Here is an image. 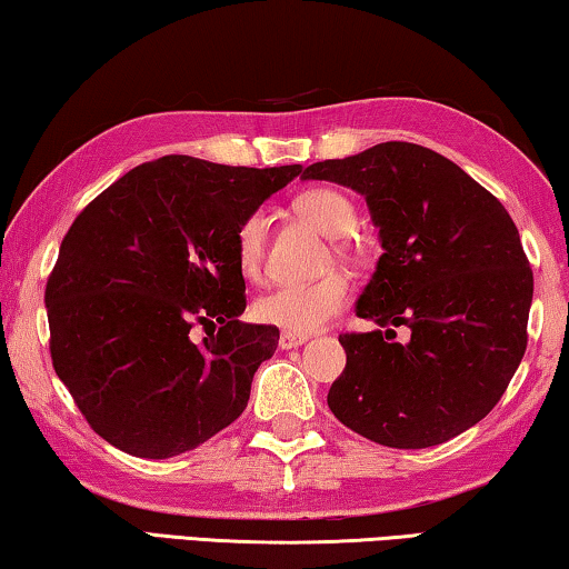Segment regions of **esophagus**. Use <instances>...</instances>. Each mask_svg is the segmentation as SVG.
<instances>
[{
  "instance_id": "34e87169",
  "label": "esophagus",
  "mask_w": 569,
  "mask_h": 569,
  "mask_svg": "<svg viewBox=\"0 0 569 569\" xmlns=\"http://www.w3.org/2000/svg\"><path fill=\"white\" fill-rule=\"evenodd\" d=\"M310 340V335H297V332H282L279 335V348L282 350H292V348H300L305 342Z\"/></svg>"
}]
</instances>
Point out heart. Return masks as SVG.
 <instances>
[{
    "label": "heart",
    "instance_id": "b5f03b06",
    "mask_svg": "<svg viewBox=\"0 0 569 569\" xmlns=\"http://www.w3.org/2000/svg\"><path fill=\"white\" fill-rule=\"evenodd\" d=\"M295 211L320 231V234L338 239L332 244L335 257L342 262L358 257L356 247L342 237L356 227V209L332 189H310L295 199ZM267 231L269 221L264 211H251L237 229V262L247 279H259L264 272L267 257ZM350 300V279L342 272H330L315 282L302 284H279L264 292L254 302L257 320L287 332L310 335L328 325L335 315Z\"/></svg>",
    "mask_w": 569,
    "mask_h": 569
}]
</instances>
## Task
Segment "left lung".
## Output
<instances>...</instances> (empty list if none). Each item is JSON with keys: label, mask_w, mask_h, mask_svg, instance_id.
Returning a JSON list of instances; mask_svg holds the SVG:
<instances>
[{"label": "left lung", "mask_w": 569, "mask_h": 569, "mask_svg": "<svg viewBox=\"0 0 569 569\" xmlns=\"http://www.w3.org/2000/svg\"><path fill=\"white\" fill-rule=\"evenodd\" d=\"M302 179L366 197L383 247L356 312L386 332L340 335L335 418L390 449H428L479 423L525 356L535 292L507 209L449 158L403 141L312 163ZM400 323L408 343L395 342Z\"/></svg>", "instance_id": "left-lung-1"}]
</instances>
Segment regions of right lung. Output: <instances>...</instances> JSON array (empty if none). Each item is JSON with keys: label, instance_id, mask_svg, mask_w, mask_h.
<instances>
[{"label": "right lung", "instance_id": "right-lung-1", "mask_svg": "<svg viewBox=\"0 0 569 569\" xmlns=\"http://www.w3.org/2000/svg\"><path fill=\"white\" fill-rule=\"evenodd\" d=\"M300 173V163L163 156L120 176L72 221L44 290L50 356L116 449L169 459L244 411L279 330L239 320L237 229ZM197 323L208 330L201 343L190 338Z\"/></svg>", "mask_w": 569, "mask_h": 569}]
</instances>
